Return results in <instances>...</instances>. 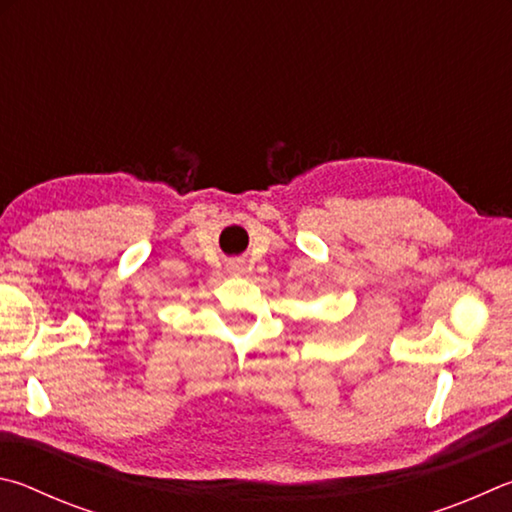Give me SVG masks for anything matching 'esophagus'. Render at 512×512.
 <instances>
[{
	"label": "esophagus",
	"instance_id": "esophagus-1",
	"mask_svg": "<svg viewBox=\"0 0 512 512\" xmlns=\"http://www.w3.org/2000/svg\"><path fill=\"white\" fill-rule=\"evenodd\" d=\"M231 270H233V272H240L242 265H240V263H231Z\"/></svg>",
	"mask_w": 512,
	"mask_h": 512
}]
</instances>
